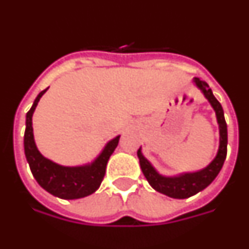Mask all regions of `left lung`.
<instances>
[{
    "mask_svg": "<svg viewBox=\"0 0 249 249\" xmlns=\"http://www.w3.org/2000/svg\"><path fill=\"white\" fill-rule=\"evenodd\" d=\"M196 83L199 89L203 91L206 98L211 102L212 107L214 108L215 114H217V121L219 124V133H221V142H219L218 153L215 156L212 163L204 169L196 173H186L179 177H162L155 171V168L151 166L148 160L142 156L141 149L137 151V156L140 158L141 169L143 172L144 177L147 178L148 183L151 184L156 191L163 193V195L172 197V198H188L191 196H195L199 191L204 190L206 187L210 186L217 176L219 171L223 167L224 160L227 157V123L224 120L223 108L221 103L217 101V98L213 96L212 89H210L208 83L204 81L196 78Z\"/></svg>",
    "mask_w": 249,
    "mask_h": 249,
    "instance_id": "8db88e82",
    "label": "left lung"
}]
</instances>
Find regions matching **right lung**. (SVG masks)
Segmentation results:
<instances>
[{
	"mask_svg": "<svg viewBox=\"0 0 249 249\" xmlns=\"http://www.w3.org/2000/svg\"><path fill=\"white\" fill-rule=\"evenodd\" d=\"M47 91V89L39 92L34 105L26 114L25 131V155L30 164L31 172L36 178L38 184L51 195L63 199L82 198L92 195L100 188L106 173V166L109 157L116 149L120 141V136L107 143L98 158L91 166L85 167H63L53 163L52 160L43 157L37 149L34 140L32 128V114L39 98Z\"/></svg>",
	"mask_w": 249,
	"mask_h": 249,
	"instance_id": "1",
	"label": "right lung"
}]
</instances>
